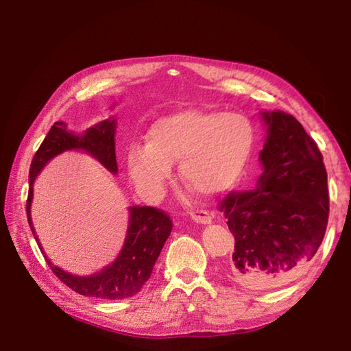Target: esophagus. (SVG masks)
Here are the masks:
<instances>
[{"mask_svg":"<svg viewBox=\"0 0 351 351\" xmlns=\"http://www.w3.org/2000/svg\"><path fill=\"white\" fill-rule=\"evenodd\" d=\"M190 217L196 223H200V225H210L213 220L211 214L206 210H193V211H190Z\"/></svg>","mask_w":351,"mask_h":351,"instance_id":"1","label":"esophagus"}]
</instances>
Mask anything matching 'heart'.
<instances>
[{"mask_svg":"<svg viewBox=\"0 0 351 351\" xmlns=\"http://www.w3.org/2000/svg\"><path fill=\"white\" fill-rule=\"evenodd\" d=\"M253 141L255 130L243 114L181 110L155 121L146 145L131 146L126 161L136 187L151 199L162 195L176 161L185 184L202 195H219L241 176Z\"/></svg>","mask_w":351,"mask_h":351,"instance_id":"1","label":"heart"}]
</instances>
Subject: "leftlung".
<instances>
[{
	"label": "left lung",
	"instance_id": "1",
	"mask_svg": "<svg viewBox=\"0 0 351 351\" xmlns=\"http://www.w3.org/2000/svg\"><path fill=\"white\" fill-rule=\"evenodd\" d=\"M264 171L255 189L230 191L219 204L235 238L228 274L249 288L289 282L322 244L329 221L323 155L294 116L264 111Z\"/></svg>",
	"mask_w": 351,
	"mask_h": 351
}]
</instances>
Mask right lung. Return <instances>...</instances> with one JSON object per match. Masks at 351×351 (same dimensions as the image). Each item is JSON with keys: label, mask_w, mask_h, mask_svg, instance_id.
I'll return each instance as SVG.
<instances>
[{"label": "right lung", "mask_w": 351, "mask_h": 351, "mask_svg": "<svg viewBox=\"0 0 351 351\" xmlns=\"http://www.w3.org/2000/svg\"><path fill=\"white\" fill-rule=\"evenodd\" d=\"M114 132L116 119L113 117L92 126L81 136H73L66 131L64 122H56L51 126L47 137L33 156L28 176L27 219L36 241H39V238L34 232L29 208H32L33 200V182L39 171L56 155L69 151V149H84L111 173H117ZM171 228H173V223L170 217L158 208L131 206L128 232H126L123 247L114 263L102 268L99 273L92 276H73L51 264L47 255H45V259L57 278L66 287L72 288L81 295L104 300L128 299V297L137 294L146 280L151 278L152 268L171 232Z\"/></svg>", "instance_id": "1"}]
</instances>
